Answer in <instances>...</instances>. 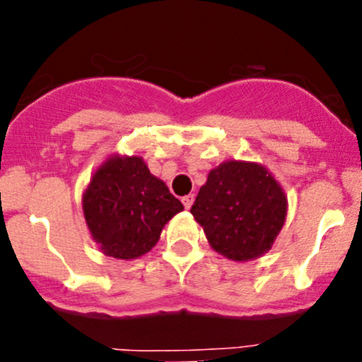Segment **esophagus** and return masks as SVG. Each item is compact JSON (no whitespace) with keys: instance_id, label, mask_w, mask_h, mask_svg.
I'll use <instances>...</instances> for the list:
<instances>
[{"instance_id":"1","label":"esophagus","mask_w":362,"mask_h":362,"mask_svg":"<svg viewBox=\"0 0 362 362\" xmlns=\"http://www.w3.org/2000/svg\"><path fill=\"white\" fill-rule=\"evenodd\" d=\"M182 203H184V206L187 208H191L192 206V203H194V194H187V196H184V198H182Z\"/></svg>"}]
</instances>
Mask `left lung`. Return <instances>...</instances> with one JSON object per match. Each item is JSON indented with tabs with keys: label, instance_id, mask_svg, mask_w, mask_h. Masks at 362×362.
I'll return each instance as SVG.
<instances>
[{
	"label": "left lung",
	"instance_id": "left-lung-1",
	"mask_svg": "<svg viewBox=\"0 0 362 362\" xmlns=\"http://www.w3.org/2000/svg\"><path fill=\"white\" fill-rule=\"evenodd\" d=\"M191 214L211 249L250 261L272 249L287 215V198L264 166L226 160L208 173Z\"/></svg>",
	"mask_w": 362,
	"mask_h": 362
}]
</instances>
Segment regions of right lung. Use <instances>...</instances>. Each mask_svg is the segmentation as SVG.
<instances>
[{
	"label": "right lung",
	"instance_id": "add662e5",
	"mask_svg": "<svg viewBox=\"0 0 362 362\" xmlns=\"http://www.w3.org/2000/svg\"><path fill=\"white\" fill-rule=\"evenodd\" d=\"M83 217L103 254L138 259L158 243L164 224L184 210L138 156H110L90 178Z\"/></svg>",
	"mask_w": 362,
	"mask_h": 362
}]
</instances>
